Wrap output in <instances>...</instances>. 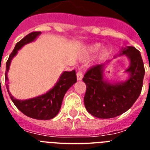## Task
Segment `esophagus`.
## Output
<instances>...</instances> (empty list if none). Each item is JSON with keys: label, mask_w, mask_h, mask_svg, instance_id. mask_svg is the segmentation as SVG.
Wrapping results in <instances>:
<instances>
[{"label": "esophagus", "mask_w": 150, "mask_h": 150, "mask_svg": "<svg viewBox=\"0 0 150 150\" xmlns=\"http://www.w3.org/2000/svg\"><path fill=\"white\" fill-rule=\"evenodd\" d=\"M82 77H83V73H82V71L81 69L79 70V71L77 72V79L78 80H82Z\"/></svg>", "instance_id": "esophagus-1"}]
</instances>
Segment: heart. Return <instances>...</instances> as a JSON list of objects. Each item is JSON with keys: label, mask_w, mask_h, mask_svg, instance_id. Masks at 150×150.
<instances>
[{"label": "heart", "mask_w": 150, "mask_h": 150, "mask_svg": "<svg viewBox=\"0 0 150 150\" xmlns=\"http://www.w3.org/2000/svg\"><path fill=\"white\" fill-rule=\"evenodd\" d=\"M99 48H100V45H99V44H96V45L93 46V47L91 48V50H98Z\"/></svg>", "instance_id": "b5f03b06"}]
</instances>
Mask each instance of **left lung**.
Wrapping results in <instances>:
<instances>
[{
  "instance_id": "1",
  "label": "left lung",
  "mask_w": 150,
  "mask_h": 150,
  "mask_svg": "<svg viewBox=\"0 0 150 150\" xmlns=\"http://www.w3.org/2000/svg\"><path fill=\"white\" fill-rule=\"evenodd\" d=\"M130 59L126 71L130 78L125 82L110 84L103 79V64L89 68L82 79L86 85L84 96L87 111L98 118H112L126 112L134 104L142 92L145 75L144 64L140 52L134 47L121 50Z\"/></svg>"
}]
</instances>
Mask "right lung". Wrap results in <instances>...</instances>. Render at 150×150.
Listing matches in <instances>:
<instances>
[{
    "label": "right lung",
    "mask_w": 150,
    "mask_h": 150,
    "mask_svg": "<svg viewBox=\"0 0 150 150\" xmlns=\"http://www.w3.org/2000/svg\"><path fill=\"white\" fill-rule=\"evenodd\" d=\"M40 33V32H32L16 43L14 50L6 62V81L8 79L7 74L9 69L11 61L16 55L18 50L25 44L33 41ZM76 81L77 77L75 70L64 71L61 75L58 82H57L54 88L48 92L47 93L36 98L26 100H18L14 98L9 93L8 83H6V87L14 104L25 115L37 120H50L58 114L64 94L68 91V89L76 82Z\"/></svg>",
    "instance_id": "obj_1"
}]
</instances>
